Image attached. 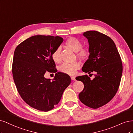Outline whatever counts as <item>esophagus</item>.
<instances>
[{"label": "esophagus", "mask_w": 133, "mask_h": 133, "mask_svg": "<svg viewBox=\"0 0 133 133\" xmlns=\"http://www.w3.org/2000/svg\"><path fill=\"white\" fill-rule=\"evenodd\" d=\"M71 79L72 80H75V78L74 77V76H71Z\"/></svg>", "instance_id": "34e87169"}]
</instances>
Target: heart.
<instances>
[{"label":"heart","mask_w":133,"mask_h":133,"mask_svg":"<svg viewBox=\"0 0 133 133\" xmlns=\"http://www.w3.org/2000/svg\"><path fill=\"white\" fill-rule=\"evenodd\" d=\"M65 45L70 49L76 52V57L80 60H85L89 57L90 53L89 50L86 48L82 47V43L79 40L74 37H70L66 39ZM51 57L55 63H60L61 57H60V49H56L51 54ZM80 68V64L78 62L71 63H65L60 67V71L62 73L68 75H74L77 70Z\"/></svg>","instance_id":"heart-1"}]
</instances>
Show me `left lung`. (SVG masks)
I'll return each instance as SVG.
<instances>
[{"label":"left lung","instance_id":"obj_1","mask_svg":"<svg viewBox=\"0 0 133 133\" xmlns=\"http://www.w3.org/2000/svg\"><path fill=\"white\" fill-rule=\"evenodd\" d=\"M89 44V58L82 68L89 74L94 72L91 80L87 75L75 79L84 84L79 98L84 105L97 109L109 102L117 92L123 73L121 58L113 41L108 36L95 30L83 33Z\"/></svg>","mask_w":133,"mask_h":133}]
</instances>
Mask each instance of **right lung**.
<instances>
[{"mask_svg": "<svg viewBox=\"0 0 133 133\" xmlns=\"http://www.w3.org/2000/svg\"><path fill=\"white\" fill-rule=\"evenodd\" d=\"M63 41L59 36L35 35L19 44L14 51L12 73L15 86L24 101L38 110L53 109L71 83L68 74L56 73L51 57ZM46 71L56 73L52 81L44 76Z\"/></svg>", "mask_w": 133, "mask_h": 133, "instance_id": "right-lung-1", "label": "right lung"}]
</instances>
